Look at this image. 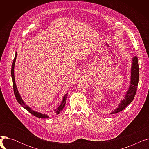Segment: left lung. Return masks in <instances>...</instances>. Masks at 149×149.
Here are the masks:
<instances>
[{
	"mask_svg": "<svg viewBox=\"0 0 149 149\" xmlns=\"http://www.w3.org/2000/svg\"><path fill=\"white\" fill-rule=\"evenodd\" d=\"M139 81V66L138 57H134L132 58V65L131 67V76L130 86L126 95L124 96V99L121 101L118 107L113 111L111 114H114L122 111L126 108L134 100L137 90V86Z\"/></svg>",
	"mask_w": 149,
	"mask_h": 149,
	"instance_id": "1",
	"label": "left lung"
}]
</instances>
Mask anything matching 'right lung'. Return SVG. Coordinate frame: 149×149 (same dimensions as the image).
<instances>
[{
    "label": "right lung",
    "instance_id": "1",
    "mask_svg": "<svg viewBox=\"0 0 149 149\" xmlns=\"http://www.w3.org/2000/svg\"><path fill=\"white\" fill-rule=\"evenodd\" d=\"M16 57H17V52H15V57L13 61V64H12V67H11V77H12V80H13V89H14V95L15 97V98H16L17 102L23 107L25 108V109L32 115H33L34 116L38 117V118H49V116L46 114H43L42 113L38 112H36L34 111H33V109H31L28 106H27L23 100H22L20 93L17 90L16 84H15V78H14V65H15V60H16ZM67 96H68V93H66L65 95L64 96L63 98V100L61 101V104H60V106L54 110V111L52 112V113L56 115H58L60 113V112L63 110V109L64 108V107L65 106L66 104V98H67Z\"/></svg>",
    "mask_w": 149,
    "mask_h": 149
}]
</instances>
